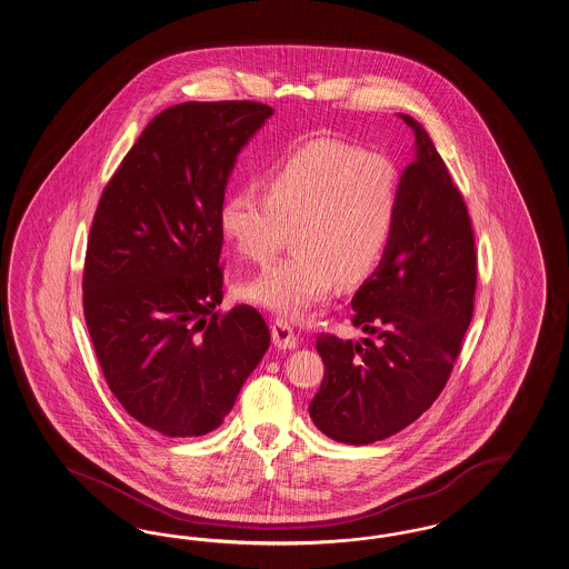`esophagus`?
Masks as SVG:
<instances>
[{
    "mask_svg": "<svg viewBox=\"0 0 569 569\" xmlns=\"http://www.w3.org/2000/svg\"><path fill=\"white\" fill-rule=\"evenodd\" d=\"M271 336H273V343H276L279 350H293L300 343L298 333L293 331L292 325L283 321V319H276L273 321V325H271Z\"/></svg>",
    "mask_w": 569,
    "mask_h": 569,
    "instance_id": "1",
    "label": "esophagus"
}]
</instances>
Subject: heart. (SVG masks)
I'll return each mask as SVG.
<instances>
[{
    "label": "heart",
    "mask_w": 569,
    "mask_h": 569,
    "mask_svg": "<svg viewBox=\"0 0 569 569\" xmlns=\"http://www.w3.org/2000/svg\"><path fill=\"white\" fill-rule=\"evenodd\" d=\"M398 219V176L381 154L338 140L298 149L271 176L267 192L226 197L219 230L236 252L269 262L290 257L242 283L246 300L286 317H305L343 286H356L383 261Z\"/></svg>",
    "instance_id": "obj_1"
}]
</instances>
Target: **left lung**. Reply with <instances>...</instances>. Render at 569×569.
Instances as JSON below:
<instances>
[{"label":"left lung","instance_id":"1","mask_svg":"<svg viewBox=\"0 0 569 569\" xmlns=\"http://www.w3.org/2000/svg\"><path fill=\"white\" fill-rule=\"evenodd\" d=\"M398 186V219L383 261L353 293V327L367 338H317L323 383L308 412L339 443L387 439L439 398L472 321L477 248L458 186L427 130Z\"/></svg>","mask_w":569,"mask_h":569}]
</instances>
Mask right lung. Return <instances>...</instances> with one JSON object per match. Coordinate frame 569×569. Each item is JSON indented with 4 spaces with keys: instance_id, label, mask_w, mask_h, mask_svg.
Masks as SVG:
<instances>
[{
    "instance_id": "right-lung-1",
    "label": "right lung",
    "mask_w": 569,
    "mask_h": 569,
    "mask_svg": "<svg viewBox=\"0 0 569 569\" xmlns=\"http://www.w3.org/2000/svg\"><path fill=\"white\" fill-rule=\"evenodd\" d=\"M271 116L254 101L161 111L92 219L82 277L92 348L126 412L161 435L216 430L269 348L259 310L217 307L219 209L236 157Z\"/></svg>"
}]
</instances>
